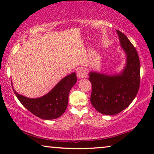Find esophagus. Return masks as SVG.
<instances>
[{"label": "esophagus", "mask_w": 154, "mask_h": 154, "mask_svg": "<svg viewBox=\"0 0 154 154\" xmlns=\"http://www.w3.org/2000/svg\"><path fill=\"white\" fill-rule=\"evenodd\" d=\"M86 71L84 69H79L77 71V77L78 79H83L86 76Z\"/></svg>", "instance_id": "34e87169"}]
</instances>
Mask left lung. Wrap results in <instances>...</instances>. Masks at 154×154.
<instances>
[{
	"label": "left lung",
	"instance_id": "obj_1",
	"mask_svg": "<svg viewBox=\"0 0 154 154\" xmlns=\"http://www.w3.org/2000/svg\"><path fill=\"white\" fill-rule=\"evenodd\" d=\"M120 46L125 54V66L113 74L90 71L92 84L90 102L98 112L104 115L118 114L134 100L140 88V62L137 52L125 34L116 30Z\"/></svg>",
	"mask_w": 154,
	"mask_h": 154
}]
</instances>
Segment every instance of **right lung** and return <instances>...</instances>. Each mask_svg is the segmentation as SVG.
<instances>
[{
	"label": "right lung",
	"instance_id": "1",
	"mask_svg": "<svg viewBox=\"0 0 154 154\" xmlns=\"http://www.w3.org/2000/svg\"><path fill=\"white\" fill-rule=\"evenodd\" d=\"M76 74L73 72L61 80L49 92L37 98L26 97L12 89L19 101L25 108L44 120H52L61 116L66 110L69 102V92L76 83Z\"/></svg>",
	"mask_w": 154,
	"mask_h": 154
}]
</instances>
